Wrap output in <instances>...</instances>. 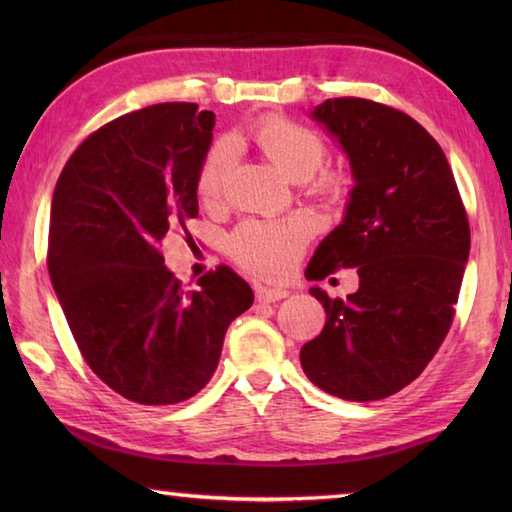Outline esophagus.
<instances>
[{"instance_id": "1", "label": "esophagus", "mask_w": 512, "mask_h": 512, "mask_svg": "<svg viewBox=\"0 0 512 512\" xmlns=\"http://www.w3.org/2000/svg\"><path fill=\"white\" fill-rule=\"evenodd\" d=\"M255 296L259 302H275L287 298L289 291L280 287H266V284H255Z\"/></svg>"}]
</instances>
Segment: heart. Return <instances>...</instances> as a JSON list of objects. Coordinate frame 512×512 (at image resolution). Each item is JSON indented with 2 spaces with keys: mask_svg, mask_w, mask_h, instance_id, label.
Segmentation results:
<instances>
[{
  "mask_svg": "<svg viewBox=\"0 0 512 512\" xmlns=\"http://www.w3.org/2000/svg\"><path fill=\"white\" fill-rule=\"evenodd\" d=\"M248 142L257 146L264 158L293 180H309L311 192L327 203H343L350 194L352 178L345 169H321L327 158V144L314 128L289 117L271 115L248 128ZM235 164L230 142L214 144L198 171V196L207 205L223 201L225 185ZM309 228L302 221H259L239 225L228 239V250L250 273L262 277H282L296 264L307 244Z\"/></svg>",
  "mask_w": 512,
  "mask_h": 512,
  "instance_id": "b5f03b06",
  "label": "heart"
}]
</instances>
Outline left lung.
Returning a JSON list of instances; mask_svg holds the SVG:
<instances>
[{"mask_svg":"<svg viewBox=\"0 0 512 512\" xmlns=\"http://www.w3.org/2000/svg\"><path fill=\"white\" fill-rule=\"evenodd\" d=\"M311 117L348 153L354 187L305 275L357 268L359 289L345 300L311 289L327 320L300 363L329 395L384 400L427 368L452 327L470 223L443 149L406 112L339 97Z\"/></svg>","mask_w":512,"mask_h":512,"instance_id":"8db88e82","label":"left lung"}]
</instances>
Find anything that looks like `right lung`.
Returning <instances> with one entry per match:
<instances>
[{
  "label": "right lung",
  "instance_id": "obj_1",
  "mask_svg": "<svg viewBox=\"0 0 512 512\" xmlns=\"http://www.w3.org/2000/svg\"><path fill=\"white\" fill-rule=\"evenodd\" d=\"M212 128L214 112L196 103L128 112L81 142L54 189L51 284L85 363L137 404H178L201 391L225 329L255 300L230 266L185 291L158 248L198 216Z\"/></svg>",
  "mask_w": 512,
  "mask_h": 512
}]
</instances>
